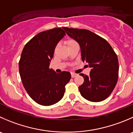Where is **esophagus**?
I'll use <instances>...</instances> for the list:
<instances>
[{
  "instance_id": "obj_1",
  "label": "esophagus",
  "mask_w": 133,
  "mask_h": 133,
  "mask_svg": "<svg viewBox=\"0 0 133 133\" xmlns=\"http://www.w3.org/2000/svg\"><path fill=\"white\" fill-rule=\"evenodd\" d=\"M71 77H72V78H74V77H75L77 75L76 74V73H71Z\"/></svg>"
}]
</instances>
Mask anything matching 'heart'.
<instances>
[{
	"label": "heart",
	"mask_w": 133,
	"mask_h": 133,
	"mask_svg": "<svg viewBox=\"0 0 133 133\" xmlns=\"http://www.w3.org/2000/svg\"><path fill=\"white\" fill-rule=\"evenodd\" d=\"M75 43H76V42H75L74 40H71H71H68V42H67V45H68V47L69 45H73V44H75Z\"/></svg>",
	"instance_id": "1"
}]
</instances>
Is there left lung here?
<instances>
[{
    "label": "left lung",
    "instance_id": "8db88e82",
    "mask_svg": "<svg viewBox=\"0 0 133 133\" xmlns=\"http://www.w3.org/2000/svg\"><path fill=\"white\" fill-rule=\"evenodd\" d=\"M64 29L81 47V58L91 68L88 76L81 73L83 84L78 87L81 95L92 102L106 99L116 85L119 63L110 45L101 37L85 29Z\"/></svg>",
    "mask_w": 133,
    "mask_h": 133
}]
</instances>
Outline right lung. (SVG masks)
I'll return each mask as SVG.
<instances>
[{"label":"right lung","instance_id":"add662e5","mask_svg":"<svg viewBox=\"0 0 133 133\" xmlns=\"http://www.w3.org/2000/svg\"><path fill=\"white\" fill-rule=\"evenodd\" d=\"M65 36L60 28L43 31L25 45L21 53L19 69L22 82L30 97L41 105L58 102L71 77L69 72L56 73L49 68L55 47Z\"/></svg>","mask_w":133,"mask_h":133}]
</instances>
